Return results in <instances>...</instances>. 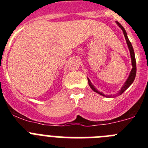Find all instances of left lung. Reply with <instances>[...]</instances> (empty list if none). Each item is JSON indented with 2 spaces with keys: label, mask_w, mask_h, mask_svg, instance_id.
Instances as JSON below:
<instances>
[{
  "label": "left lung",
  "mask_w": 148,
  "mask_h": 148,
  "mask_svg": "<svg viewBox=\"0 0 148 148\" xmlns=\"http://www.w3.org/2000/svg\"><path fill=\"white\" fill-rule=\"evenodd\" d=\"M116 23H117L119 27L120 28H121V29H122L123 33H124V35H125V39H126V41H127V44L128 48H129V50H130V57H131V61H132V66H133V68H132V70H131V72H130V75H129L128 78H127V79L126 82H125V83L124 84V85H123V87H121V90H120L119 91V92H117V94H116V95H121V94H122L123 92H125V90H126L128 88V87H129L130 85H131V84L133 83V81H134V79H135L136 75V64L135 53H134V51H133V46H132L131 43H130V40H129V39H128L126 31H125V29H124V27H123L122 26H121V24H120V23H119V22H116ZM87 79H88V83H89V85H90V88L92 89V90H93L94 92H97V93L100 94V95H103V96H105V97H110V96H113V95H104V94L101 93V92L98 91V90L95 88V87H94V86L92 85V83H91V82H90V79H89V78H87Z\"/></svg>",
  "instance_id": "1"
}]
</instances>
